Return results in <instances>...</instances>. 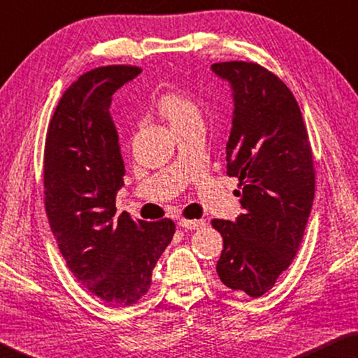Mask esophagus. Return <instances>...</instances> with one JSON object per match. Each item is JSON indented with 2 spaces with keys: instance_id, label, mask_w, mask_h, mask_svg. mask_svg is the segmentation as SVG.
Masks as SVG:
<instances>
[{
  "instance_id": "34e87169",
  "label": "esophagus",
  "mask_w": 358,
  "mask_h": 358,
  "mask_svg": "<svg viewBox=\"0 0 358 358\" xmlns=\"http://www.w3.org/2000/svg\"><path fill=\"white\" fill-rule=\"evenodd\" d=\"M178 225L181 228H185V229L194 231V229H200L203 227H206V220H186V219H181L178 222Z\"/></svg>"
}]
</instances>
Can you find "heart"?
I'll use <instances>...</instances> for the list:
<instances>
[{
	"label": "heart",
	"mask_w": 358,
	"mask_h": 358,
	"mask_svg": "<svg viewBox=\"0 0 358 358\" xmlns=\"http://www.w3.org/2000/svg\"><path fill=\"white\" fill-rule=\"evenodd\" d=\"M158 110L166 117V121L171 124L172 129L180 127L189 119L199 115L195 103L180 93H166L161 96L158 101Z\"/></svg>",
	"instance_id": "b5f03b06"
}]
</instances>
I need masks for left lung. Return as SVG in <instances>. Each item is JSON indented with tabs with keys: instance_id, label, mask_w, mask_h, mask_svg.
I'll return each instance as SVG.
<instances>
[{
	"instance_id": "left-lung-1",
	"label": "left lung",
	"mask_w": 358,
	"mask_h": 358,
	"mask_svg": "<svg viewBox=\"0 0 358 358\" xmlns=\"http://www.w3.org/2000/svg\"><path fill=\"white\" fill-rule=\"evenodd\" d=\"M211 69L233 93L227 173L241 181L236 195L243 209L234 222H211L223 237L215 270L229 289L257 298L287 270L304 236L315 195L309 136L279 77L248 62Z\"/></svg>"
}]
</instances>
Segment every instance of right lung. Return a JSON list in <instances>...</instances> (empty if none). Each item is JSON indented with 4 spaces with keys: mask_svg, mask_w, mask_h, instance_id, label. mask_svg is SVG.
<instances>
[{
    "mask_svg": "<svg viewBox=\"0 0 358 358\" xmlns=\"http://www.w3.org/2000/svg\"><path fill=\"white\" fill-rule=\"evenodd\" d=\"M139 73L115 65L80 76L62 96L45 145V206L60 253L77 281L113 307L145 295L175 233L169 219L116 215L125 166L110 102Z\"/></svg>",
    "mask_w": 358,
    "mask_h": 358,
    "instance_id": "right-lung-1",
    "label": "right lung"
}]
</instances>
